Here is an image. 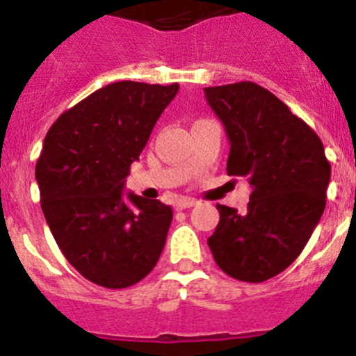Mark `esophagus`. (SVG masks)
<instances>
[{"mask_svg":"<svg viewBox=\"0 0 356 356\" xmlns=\"http://www.w3.org/2000/svg\"><path fill=\"white\" fill-rule=\"evenodd\" d=\"M195 205H198V200H195V198H179V200L175 202V209H177V211H184V209L195 207Z\"/></svg>","mask_w":356,"mask_h":356,"instance_id":"esophagus-1","label":"esophagus"}]
</instances>
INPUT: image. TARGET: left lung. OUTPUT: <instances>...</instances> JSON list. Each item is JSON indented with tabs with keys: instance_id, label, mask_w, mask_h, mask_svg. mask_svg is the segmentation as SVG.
Here are the masks:
<instances>
[{
	"instance_id": "8db88e82",
	"label": "left lung",
	"mask_w": 356,
	"mask_h": 356,
	"mask_svg": "<svg viewBox=\"0 0 356 356\" xmlns=\"http://www.w3.org/2000/svg\"><path fill=\"white\" fill-rule=\"evenodd\" d=\"M230 140L227 172L251 184L248 209L219 205L207 244L230 277L261 283L290 267L327 204L330 163L314 129L254 82L205 88Z\"/></svg>"
}]
</instances>
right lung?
Here are the masks:
<instances>
[{"label":"right lung","instance_id":"obj_1","mask_svg":"<svg viewBox=\"0 0 356 356\" xmlns=\"http://www.w3.org/2000/svg\"><path fill=\"white\" fill-rule=\"evenodd\" d=\"M179 84L122 81L98 89L51 126L35 177L61 253L88 281L133 286L158 264L172 223L170 205L122 186Z\"/></svg>","mask_w":356,"mask_h":356}]
</instances>
